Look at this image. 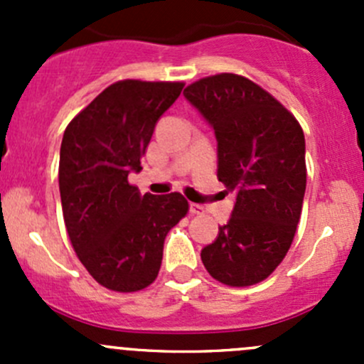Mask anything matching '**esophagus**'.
Masks as SVG:
<instances>
[{
    "label": "esophagus",
    "mask_w": 364,
    "mask_h": 364,
    "mask_svg": "<svg viewBox=\"0 0 364 364\" xmlns=\"http://www.w3.org/2000/svg\"><path fill=\"white\" fill-rule=\"evenodd\" d=\"M190 213H192V215H204V205L190 203Z\"/></svg>",
    "instance_id": "1"
}]
</instances>
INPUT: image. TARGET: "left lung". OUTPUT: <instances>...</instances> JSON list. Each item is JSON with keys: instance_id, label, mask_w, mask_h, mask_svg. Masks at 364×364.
<instances>
[{"instance_id": "1", "label": "left lung", "mask_w": 364, "mask_h": 364, "mask_svg": "<svg viewBox=\"0 0 364 364\" xmlns=\"http://www.w3.org/2000/svg\"><path fill=\"white\" fill-rule=\"evenodd\" d=\"M183 95L215 130L216 176L236 193L229 222L200 259L222 284H259L287 255L299 223L306 190L303 130L267 91L234 73L205 77Z\"/></svg>"}]
</instances>
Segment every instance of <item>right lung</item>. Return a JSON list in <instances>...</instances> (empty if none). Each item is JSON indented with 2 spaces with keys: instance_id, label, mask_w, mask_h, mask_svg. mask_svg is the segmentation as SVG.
<instances>
[{
  "instance_id": "obj_1",
  "label": "right lung",
  "mask_w": 364,
  "mask_h": 364,
  "mask_svg": "<svg viewBox=\"0 0 364 364\" xmlns=\"http://www.w3.org/2000/svg\"><path fill=\"white\" fill-rule=\"evenodd\" d=\"M183 82L119 80L77 114L63 134L60 193L67 232L80 262L104 287L135 292L159 277L164 241L186 215L181 193L141 196V172L161 114Z\"/></svg>"
}]
</instances>
